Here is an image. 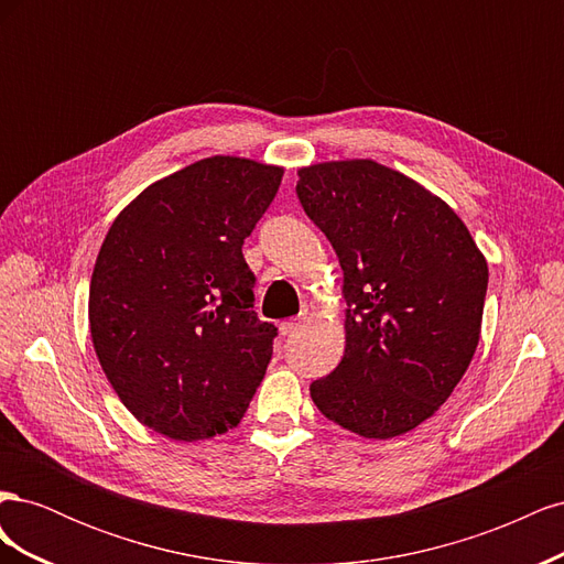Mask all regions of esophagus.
<instances>
[{"mask_svg":"<svg viewBox=\"0 0 564 564\" xmlns=\"http://www.w3.org/2000/svg\"><path fill=\"white\" fill-rule=\"evenodd\" d=\"M303 327V319L301 317H294V319H286L280 324V334L282 336H292L294 332H299Z\"/></svg>","mask_w":564,"mask_h":564,"instance_id":"esophagus-1","label":"esophagus"}]
</instances>
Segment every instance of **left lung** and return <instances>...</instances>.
Listing matches in <instances>:
<instances>
[{
  "label": "left lung",
  "mask_w": 564,
  "mask_h": 564,
  "mask_svg": "<svg viewBox=\"0 0 564 564\" xmlns=\"http://www.w3.org/2000/svg\"><path fill=\"white\" fill-rule=\"evenodd\" d=\"M296 195L344 268L346 352L311 386L319 412L388 440L431 419L464 377L489 270L449 204L373 160L303 166Z\"/></svg>",
  "instance_id": "1"
}]
</instances>
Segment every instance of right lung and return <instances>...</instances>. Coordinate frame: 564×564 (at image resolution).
Returning <instances> with one entry per match:
<instances>
[{
    "label": "right lung",
    "mask_w": 564,
    "mask_h": 564,
    "mask_svg": "<svg viewBox=\"0 0 564 564\" xmlns=\"http://www.w3.org/2000/svg\"><path fill=\"white\" fill-rule=\"evenodd\" d=\"M284 169L216 155L148 185L115 218L91 275L89 327L119 400L195 442L235 429L278 327L253 313L242 245Z\"/></svg>",
    "instance_id": "right-lung-1"
}]
</instances>
